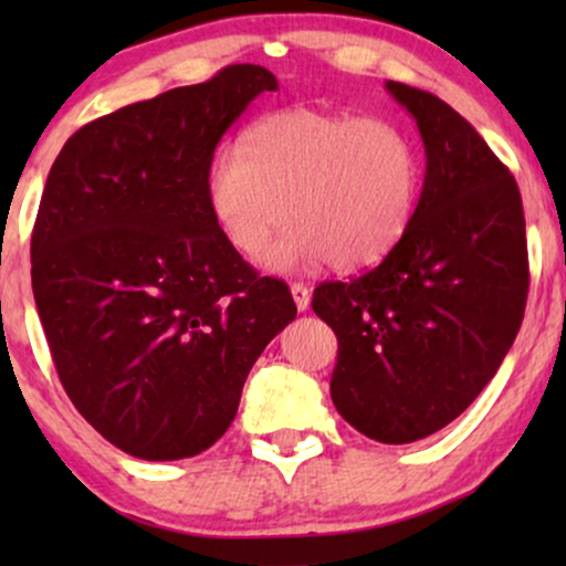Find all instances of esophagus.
<instances>
[{
	"instance_id": "1",
	"label": "esophagus",
	"mask_w": 566,
	"mask_h": 566,
	"mask_svg": "<svg viewBox=\"0 0 566 566\" xmlns=\"http://www.w3.org/2000/svg\"><path fill=\"white\" fill-rule=\"evenodd\" d=\"M291 293H293V301H296L298 312H306L308 304H312V291H308V285L291 283Z\"/></svg>"
}]
</instances>
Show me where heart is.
Masks as SVG:
<instances>
[{
    "label": "heart",
    "instance_id": "b5f03b06",
    "mask_svg": "<svg viewBox=\"0 0 566 566\" xmlns=\"http://www.w3.org/2000/svg\"><path fill=\"white\" fill-rule=\"evenodd\" d=\"M208 206L242 254L296 221L265 252L275 270H363L384 260L412 221L420 159L405 130L381 118L283 107L254 120L242 149L221 146L208 165Z\"/></svg>",
    "mask_w": 566,
    "mask_h": 566
}]
</instances>
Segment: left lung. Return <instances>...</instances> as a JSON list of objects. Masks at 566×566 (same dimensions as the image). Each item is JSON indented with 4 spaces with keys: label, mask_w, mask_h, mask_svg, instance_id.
<instances>
[{
    "label": "left lung",
    "mask_w": 566,
    "mask_h": 566,
    "mask_svg": "<svg viewBox=\"0 0 566 566\" xmlns=\"http://www.w3.org/2000/svg\"><path fill=\"white\" fill-rule=\"evenodd\" d=\"M417 120L424 182L381 265L314 289L335 329L332 401L363 436L415 443L474 401L513 345L528 298V242L515 177L451 105L386 82Z\"/></svg>",
    "instance_id": "left-lung-1"
}]
</instances>
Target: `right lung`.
<instances>
[{
  "label": "right lung",
  "mask_w": 566,
  "mask_h": 566,
  "mask_svg": "<svg viewBox=\"0 0 566 566\" xmlns=\"http://www.w3.org/2000/svg\"><path fill=\"white\" fill-rule=\"evenodd\" d=\"M234 64L87 123L53 161L30 239L33 296L72 405L115 448L190 459L234 420L247 374L296 319L208 206V165L260 92Z\"/></svg>",
  "instance_id": "1"
}]
</instances>
